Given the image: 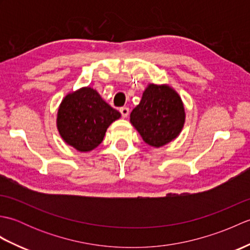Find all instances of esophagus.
Here are the masks:
<instances>
[{
  "label": "esophagus",
  "mask_w": 250,
  "mask_h": 250,
  "mask_svg": "<svg viewBox=\"0 0 250 250\" xmlns=\"http://www.w3.org/2000/svg\"><path fill=\"white\" fill-rule=\"evenodd\" d=\"M120 113H121V115H122V117H124V118H126V117L129 116L130 109L128 107H121L120 108Z\"/></svg>",
  "instance_id": "obj_1"
}]
</instances>
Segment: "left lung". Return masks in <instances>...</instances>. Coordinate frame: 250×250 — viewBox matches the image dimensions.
Wrapping results in <instances>:
<instances>
[{
  "label": "left lung",
  "instance_id": "left-lung-1",
  "mask_svg": "<svg viewBox=\"0 0 250 250\" xmlns=\"http://www.w3.org/2000/svg\"><path fill=\"white\" fill-rule=\"evenodd\" d=\"M186 110L178 92L167 83H148L130 122L143 141L155 148L174 141L182 132Z\"/></svg>",
  "mask_w": 250,
  "mask_h": 250
}]
</instances>
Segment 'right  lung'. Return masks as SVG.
<instances>
[{
    "instance_id": "obj_1",
    "label": "right lung",
    "mask_w": 250,
    "mask_h": 250,
    "mask_svg": "<svg viewBox=\"0 0 250 250\" xmlns=\"http://www.w3.org/2000/svg\"><path fill=\"white\" fill-rule=\"evenodd\" d=\"M121 114L101 98L97 90L83 87L68 92L59 105L57 129L68 146L88 152L102 143L106 131Z\"/></svg>"
}]
</instances>
